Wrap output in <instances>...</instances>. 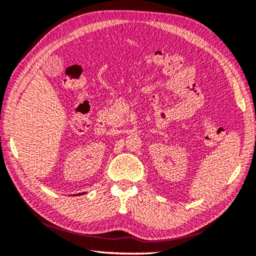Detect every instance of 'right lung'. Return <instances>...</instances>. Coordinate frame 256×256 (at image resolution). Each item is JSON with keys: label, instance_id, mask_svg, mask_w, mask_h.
<instances>
[{"label": "right lung", "instance_id": "right-lung-1", "mask_svg": "<svg viewBox=\"0 0 256 256\" xmlns=\"http://www.w3.org/2000/svg\"><path fill=\"white\" fill-rule=\"evenodd\" d=\"M82 194H85V193L83 192V193H80V194H76V195H82Z\"/></svg>", "mask_w": 256, "mask_h": 256}]
</instances>
